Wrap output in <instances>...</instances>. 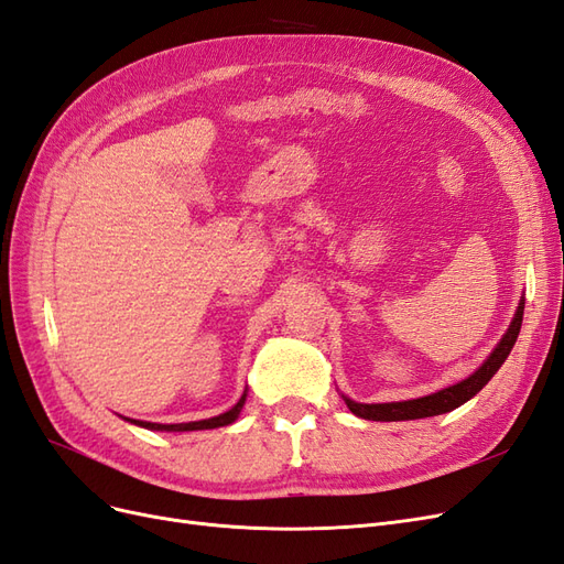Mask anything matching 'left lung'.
I'll list each match as a JSON object with an SVG mask.
<instances>
[{
    "label": "left lung",
    "mask_w": 564,
    "mask_h": 564,
    "mask_svg": "<svg viewBox=\"0 0 564 564\" xmlns=\"http://www.w3.org/2000/svg\"><path fill=\"white\" fill-rule=\"evenodd\" d=\"M522 313H524V294L520 296L518 303V311L510 319L506 334L501 336V340L494 350L489 352L487 360L477 367L468 379L458 381L454 386L442 388L437 392H431V395H423V398H414V400H402V402H377V404H365V402H355L346 395L344 402L348 404L350 412L360 419L367 421H414V419H429V416H440V414H447L452 409L460 406L464 402H468L470 398H475L477 392H480L489 379L494 377L501 369V365L506 362V357L513 350L520 327H522Z\"/></svg>",
    "instance_id": "left-lung-1"
}]
</instances>
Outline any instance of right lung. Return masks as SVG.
I'll return each mask as SVG.
<instances>
[{
  "label": "right lung",
  "mask_w": 564,
  "mask_h": 564,
  "mask_svg": "<svg viewBox=\"0 0 564 564\" xmlns=\"http://www.w3.org/2000/svg\"><path fill=\"white\" fill-rule=\"evenodd\" d=\"M247 402V390L242 392V398L237 400L235 406H230L228 412L218 414V416H212V419H202V421H191V423H150V421H135V419H127L129 423L133 425H141V429H148V431H166V433H185V431H209V429H220V425H230L232 421H237V416H240L242 406Z\"/></svg>",
  "instance_id": "add662e5"
}]
</instances>
